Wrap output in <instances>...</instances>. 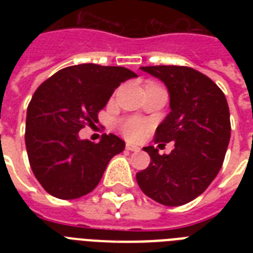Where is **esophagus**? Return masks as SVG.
Masks as SVG:
<instances>
[{
    "label": "esophagus",
    "instance_id": "34e87169",
    "mask_svg": "<svg viewBox=\"0 0 253 253\" xmlns=\"http://www.w3.org/2000/svg\"><path fill=\"white\" fill-rule=\"evenodd\" d=\"M126 150L131 151V152H139L140 148L138 146H135V144H131V143H127L126 144Z\"/></svg>",
    "mask_w": 253,
    "mask_h": 253
}]
</instances>
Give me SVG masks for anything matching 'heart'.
Segmentation results:
<instances>
[{
	"label": "heart",
	"instance_id": "1",
	"mask_svg": "<svg viewBox=\"0 0 253 253\" xmlns=\"http://www.w3.org/2000/svg\"><path fill=\"white\" fill-rule=\"evenodd\" d=\"M147 127L148 126H147V123L144 122L143 119L131 118V119H127L126 122L123 123L122 131L127 138L139 139L146 134Z\"/></svg>",
	"mask_w": 253,
	"mask_h": 253
}]
</instances>
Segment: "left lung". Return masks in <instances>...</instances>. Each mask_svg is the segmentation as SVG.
<instances>
[{"label": "left lung", "instance_id": "left-lung-1", "mask_svg": "<svg viewBox=\"0 0 253 253\" xmlns=\"http://www.w3.org/2000/svg\"><path fill=\"white\" fill-rule=\"evenodd\" d=\"M164 83L170 113L156 128L155 142L174 143L168 155L150 146L151 163L136 173L143 193L166 206H181L202 194L222 168L231 123L227 99L218 85L189 67H140Z\"/></svg>", "mask_w": 253, "mask_h": 253}]
</instances>
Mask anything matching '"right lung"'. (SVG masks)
<instances>
[{"mask_svg":"<svg viewBox=\"0 0 253 253\" xmlns=\"http://www.w3.org/2000/svg\"><path fill=\"white\" fill-rule=\"evenodd\" d=\"M134 77L125 67L79 64L60 69L38 87L27 107L25 140L30 166L45 192L75 200L98 185L126 144L114 134H103L94 144L80 139L79 131L98 122V111L115 89Z\"/></svg>","mask_w":253,"mask_h":253,"instance_id":"obj_1","label":"right lung"}]
</instances>
